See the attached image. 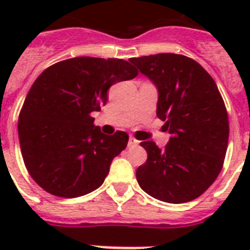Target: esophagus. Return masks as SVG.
<instances>
[{
  "label": "esophagus",
  "instance_id": "1",
  "mask_svg": "<svg viewBox=\"0 0 250 250\" xmlns=\"http://www.w3.org/2000/svg\"><path fill=\"white\" fill-rule=\"evenodd\" d=\"M137 145H139V141H137L136 139H135V137H133V136H129V139H128V146H137Z\"/></svg>",
  "mask_w": 250,
  "mask_h": 250
}]
</instances>
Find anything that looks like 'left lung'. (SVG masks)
Segmentation results:
<instances>
[{
    "instance_id": "obj_1",
    "label": "left lung",
    "mask_w": 250,
    "mask_h": 250,
    "mask_svg": "<svg viewBox=\"0 0 250 250\" xmlns=\"http://www.w3.org/2000/svg\"><path fill=\"white\" fill-rule=\"evenodd\" d=\"M158 89L157 117L171 137L164 149L143 141L148 160L136 170L149 196L183 204L200 197L225 162L229 115L214 79L189 57L174 53L131 58Z\"/></svg>"
}]
</instances>
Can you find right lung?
I'll return each mask as SVG.
<instances>
[{"label":"right lung","instance_id":"obj_1","mask_svg":"<svg viewBox=\"0 0 250 250\" xmlns=\"http://www.w3.org/2000/svg\"><path fill=\"white\" fill-rule=\"evenodd\" d=\"M139 71L119 58L76 57L41 72L21 106L18 133L32 179L48 193L74 198L97 189L128 135L106 136L90 113L101 110L107 89Z\"/></svg>","mask_w":250,"mask_h":250}]
</instances>
